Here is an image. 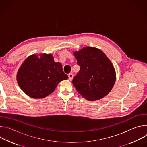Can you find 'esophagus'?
Segmentation results:
<instances>
[{
    "instance_id": "1",
    "label": "esophagus",
    "mask_w": 147,
    "mask_h": 147,
    "mask_svg": "<svg viewBox=\"0 0 147 147\" xmlns=\"http://www.w3.org/2000/svg\"><path fill=\"white\" fill-rule=\"evenodd\" d=\"M68 76H69V79L70 80H73V74L70 73V74H69Z\"/></svg>"
}]
</instances>
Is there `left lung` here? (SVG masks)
<instances>
[{"instance_id":"left-lung-1","label":"left lung","mask_w":147,"mask_h":147,"mask_svg":"<svg viewBox=\"0 0 147 147\" xmlns=\"http://www.w3.org/2000/svg\"><path fill=\"white\" fill-rule=\"evenodd\" d=\"M79 73L73 80L78 92L88 100H99L114 86L116 71L112 63L100 49L86 47L74 52Z\"/></svg>"}]
</instances>
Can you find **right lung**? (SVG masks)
<instances>
[{"label": "right lung", "instance_id": "right-lung-1", "mask_svg": "<svg viewBox=\"0 0 147 147\" xmlns=\"http://www.w3.org/2000/svg\"><path fill=\"white\" fill-rule=\"evenodd\" d=\"M67 79L68 76L63 71L61 64L55 62L51 53L29 56L17 74L20 88L28 96L35 99L48 96L60 81Z\"/></svg>", "mask_w": 147, "mask_h": 147}]
</instances>
